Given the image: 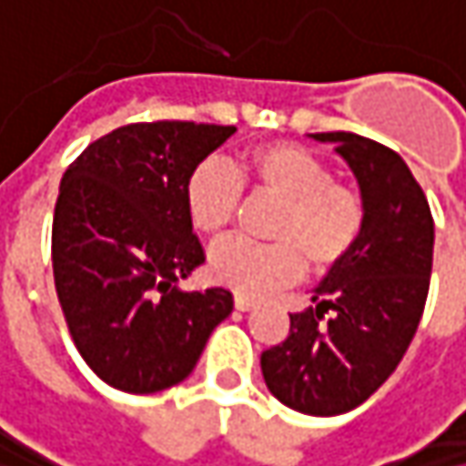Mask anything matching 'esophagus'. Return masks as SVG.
Wrapping results in <instances>:
<instances>
[{
  "label": "esophagus",
  "instance_id": "obj_1",
  "mask_svg": "<svg viewBox=\"0 0 466 466\" xmlns=\"http://www.w3.org/2000/svg\"><path fill=\"white\" fill-rule=\"evenodd\" d=\"M233 302H236V310H241V313H247L251 308H257V299L254 297H247V294H236L233 297Z\"/></svg>",
  "mask_w": 466,
  "mask_h": 466
}]
</instances>
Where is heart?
Masks as SVG:
<instances>
[{"instance_id":"obj_1","label":"heart","mask_w":466,"mask_h":466,"mask_svg":"<svg viewBox=\"0 0 466 466\" xmlns=\"http://www.w3.org/2000/svg\"><path fill=\"white\" fill-rule=\"evenodd\" d=\"M241 185L273 196L281 209L270 222L273 244L247 238L219 241L209 251V273L238 294H268L310 270H331L348 257L363 230V201L331 167L297 143H259L230 169L201 161L185 183V209L198 233L217 236L230 228L241 204Z\"/></svg>"}]
</instances>
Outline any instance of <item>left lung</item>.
<instances>
[{"mask_svg":"<svg viewBox=\"0 0 466 466\" xmlns=\"http://www.w3.org/2000/svg\"><path fill=\"white\" fill-rule=\"evenodd\" d=\"M352 169L363 230L313 291L316 308L291 313L289 337L259 358L283 406L339 416L369 400L398 369L424 313L435 222L406 161L352 132H318Z\"/></svg>","mask_w":466,"mask_h":466,"instance_id":"obj_1","label":"left lung"}]
</instances>
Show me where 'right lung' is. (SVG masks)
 <instances>
[{
    "instance_id": "obj_1",
    "label": "right lung",
    "mask_w": 466,
    "mask_h": 466,
    "mask_svg": "<svg viewBox=\"0 0 466 466\" xmlns=\"http://www.w3.org/2000/svg\"><path fill=\"white\" fill-rule=\"evenodd\" d=\"M233 132L196 121L127 124L89 143L60 180L55 291L86 366L121 392L183 382L233 310L228 289H180L207 259L185 183Z\"/></svg>"
}]
</instances>
